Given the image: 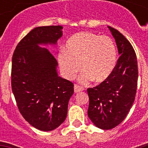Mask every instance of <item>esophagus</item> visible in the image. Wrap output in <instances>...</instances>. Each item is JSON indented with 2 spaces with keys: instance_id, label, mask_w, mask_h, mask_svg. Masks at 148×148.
Masks as SVG:
<instances>
[{
  "instance_id": "34e87169",
  "label": "esophagus",
  "mask_w": 148,
  "mask_h": 148,
  "mask_svg": "<svg viewBox=\"0 0 148 148\" xmlns=\"http://www.w3.org/2000/svg\"><path fill=\"white\" fill-rule=\"evenodd\" d=\"M84 90V88L82 87V86H80L78 84H75L74 85V92H80V91H82V90Z\"/></svg>"
}]
</instances>
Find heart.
I'll list each match as a JSON object with an SVG mask.
<instances>
[{
  "label": "heart",
  "instance_id": "heart-1",
  "mask_svg": "<svg viewBox=\"0 0 148 148\" xmlns=\"http://www.w3.org/2000/svg\"><path fill=\"white\" fill-rule=\"evenodd\" d=\"M117 60V47L112 38L91 32L71 36L58 56L63 74L68 79L76 76L81 64L82 82L105 81L114 71Z\"/></svg>",
  "mask_w": 148,
  "mask_h": 148
}]
</instances>
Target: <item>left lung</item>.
<instances>
[{"label":"left lung","instance_id":"obj_1","mask_svg":"<svg viewBox=\"0 0 148 148\" xmlns=\"http://www.w3.org/2000/svg\"><path fill=\"white\" fill-rule=\"evenodd\" d=\"M117 44L120 57L112 74L95 88H88V114L97 127L110 130L121 124L135 99L138 69L135 51L121 33L108 27Z\"/></svg>","mask_w":148,"mask_h":148}]
</instances>
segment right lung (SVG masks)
Segmentation results:
<instances>
[{"mask_svg": "<svg viewBox=\"0 0 148 148\" xmlns=\"http://www.w3.org/2000/svg\"><path fill=\"white\" fill-rule=\"evenodd\" d=\"M63 27H38L17 44L12 57L11 88L17 108L35 128L51 131L67 117L74 84L58 75V61L39 45H56Z\"/></svg>", "mask_w": 148, "mask_h": 148, "instance_id": "obj_1", "label": "right lung"}]
</instances>
